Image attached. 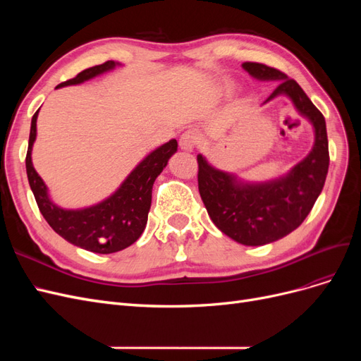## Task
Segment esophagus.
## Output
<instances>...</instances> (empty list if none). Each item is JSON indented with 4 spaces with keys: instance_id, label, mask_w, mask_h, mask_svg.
Returning a JSON list of instances; mask_svg holds the SVG:
<instances>
[{
    "instance_id": "1",
    "label": "esophagus",
    "mask_w": 361,
    "mask_h": 361,
    "mask_svg": "<svg viewBox=\"0 0 361 361\" xmlns=\"http://www.w3.org/2000/svg\"><path fill=\"white\" fill-rule=\"evenodd\" d=\"M197 134L194 133V130H187V133H183L180 135V140H179V146L182 150H192L195 147V145H197Z\"/></svg>"
}]
</instances>
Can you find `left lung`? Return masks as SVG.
Listing matches in <instances>:
<instances>
[{
  "label": "left lung",
  "instance_id": "1",
  "mask_svg": "<svg viewBox=\"0 0 361 361\" xmlns=\"http://www.w3.org/2000/svg\"><path fill=\"white\" fill-rule=\"evenodd\" d=\"M243 68L259 81H279L264 104L288 96L314 130L310 154L286 174L267 182H245L197 155L199 191L211 220L233 241L256 247L285 238L305 220L324 188L330 155L325 118L298 82L262 63L245 61Z\"/></svg>",
  "mask_w": 361,
  "mask_h": 361
}]
</instances>
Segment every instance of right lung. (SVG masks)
<instances>
[{"mask_svg":"<svg viewBox=\"0 0 361 361\" xmlns=\"http://www.w3.org/2000/svg\"><path fill=\"white\" fill-rule=\"evenodd\" d=\"M116 66H120V63L111 60L85 69L75 78L59 84L57 89L89 81L97 75L113 71ZM37 116L39 110L31 118L25 167L31 191L35 194L43 218L52 227V231L68 243L99 255L116 253L134 244L145 232L152 204V187L161 171L166 169L169 159L176 154L178 141L173 138L166 145L152 150L128 174V178L110 197L81 209H63L51 200L48 187L32 167L31 152L37 135Z\"/></svg>","mask_w":361,"mask_h":361,"instance_id":"add662e5","label":"right lung"}]
</instances>
